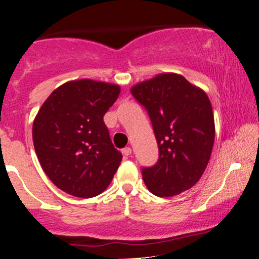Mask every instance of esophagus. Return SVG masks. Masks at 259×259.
<instances>
[{
    "label": "esophagus",
    "mask_w": 259,
    "mask_h": 259,
    "mask_svg": "<svg viewBox=\"0 0 259 259\" xmlns=\"http://www.w3.org/2000/svg\"><path fill=\"white\" fill-rule=\"evenodd\" d=\"M122 154L124 155V156H130L131 154H132V149H131L130 147H126L122 149Z\"/></svg>",
    "instance_id": "esophagus-1"
}]
</instances>
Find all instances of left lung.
I'll use <instances>...</instances> for the list:
<instances>
[{
  "label": "left lung",
  "mask_w": 259,
  "mask_h": 259,
  "mask_svg": "<svg viewBox=\"0 0 259 259\" xmlns=\"http://www.w3.org/2000/svg\"><path fill=\"white\" fill-rule=\"evenodd\" d=\"M145 108L159 147V160L143 167V181L160 197L190 189L205 172L214 143L207 94L182 75L160 74L131 88Z\"/></svg>",
  "instance_id": "8db88e82"
}]
</instances>
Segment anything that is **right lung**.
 Instances as JSON below:
<instances>
[{"mask_svg": "<svg viewBox=\"0 0 259 259\" xmlns=\"http://www.w3.org/2000/svg\"><path fill=\"white\" fill-rule=\"evenodd\" d=\"M120 91L117 84L88 78L70 81L42 104L33 121V147L60 190L88 199L110 184L122 155L112 145L103 117Z\"/></svg>", "mask_w": 259, "mask_h": 259, "instance_id": "add662e5", "label": "right lung"}]
</instances>
